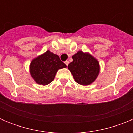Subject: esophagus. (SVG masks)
Masks as SVG:
<instances>
[{
	"label": "esophagus",
	"instance_id": "34e87169",
	"mask_svg": "<svg viewBox=\"0 0 133 133\" xmlns=\"http://www.w3.org/2000/svg\"><path fill=\"white\" fill-rule=\"evenodd\" d=\"M64 63H65V64L66 66H68V64H69V62L68 61H66L65 62H64Z\"/></svg>",
	"mask_w": 133,
	"mask_h": 133
}]
</instances>
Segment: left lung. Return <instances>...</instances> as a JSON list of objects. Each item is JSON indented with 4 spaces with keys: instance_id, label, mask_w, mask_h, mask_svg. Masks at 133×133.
<instances>
[{
    "instance_id": "obj_1",
    "label": "left lung",
    "mask_w": 133,
    "mask_h": 133,
    "mask_svg": "<svg viewBox=\"0 0 133 133\" xmlns=\"http://www.w3.org/2000/svg\"><path fill=\"white\" fill-rule=\"evenodd\" d=\"M68 69L75 81L81 85H89L97 79L100 72L98 61L90 54L79 50L72 56Z\"/></svg>"
}]
</instances>
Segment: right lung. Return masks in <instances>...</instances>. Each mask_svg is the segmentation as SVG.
<instances>
[{
	"mask_svg": "<svg viewBox=\"0 0 133 133\" xmlns=\"http://www.w3.org/2000/svg\"><path fill=\"white\" fill-rule=\"evenodd\" d=\"M65 67L58 55L47 50L31 61L30 73L37 84L47 85L53 81L58 69Z\"/></svg>",
	"mask_w": 133,
	"mask_h": 133,
	"instance_id": "1",
	"label": "right lung"
}]
</instances>
